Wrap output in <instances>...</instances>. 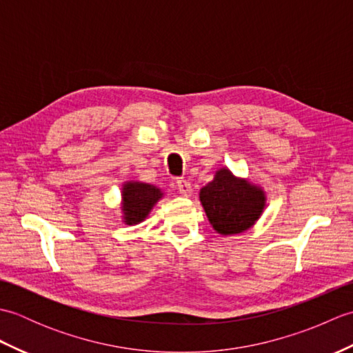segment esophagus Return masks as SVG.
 <instances>
[{"mask_svg":"<svg viewBox=\"0 0 353 353\" xmlns=\"http://www.w3.org/2000/svg\"><path fill=\"white\" fill-rule=\"evenodd\" d=\"M176 186H177V190H179V194H182L183 197L191 196L192 186H191V183L188 181H185V179H177Z\"/></svg>","mask_w":353,"mask_h":353,"instance_id":"obj_1","label":"esophagus"}]
</instances>
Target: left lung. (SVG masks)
Instances as JSON below:
<instances>
[{"mask_svg":"<svg viewBox=\"0 0 353 353\" xmlns=\"http://www.w3.org/2000/svg\"><path fill=\"white\" fill-rule=\"evenodd\" d=\"M200 201L212 228L221 235L250 229L265 206V194L226 168L215 172L212 182L200 190Z\"/></svg>","mask_w":353,"mask_h":353,"instance_id":"8db88e82","label":"left lung"}]
</instances>
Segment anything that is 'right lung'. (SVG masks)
Returning a JSON list of instances; mask_svg holds the SVG:
<instances>
[{
    "mask_svg": "<svg viewBox=\"0 0 353 353\" xmlns=\"http://www.w3.org/2000/svg\"><path fill=\"white\" fill-rule=\"evenodd\" d=\"M161 197V190L153 185L141 182L125 183L123 188V211L125 223H141Z\"/></svg>",
    "mask_w": 353,
    "mask_h": 353,
    "instance_id": "1",
    "label": "right lung"
}]
</instances>
